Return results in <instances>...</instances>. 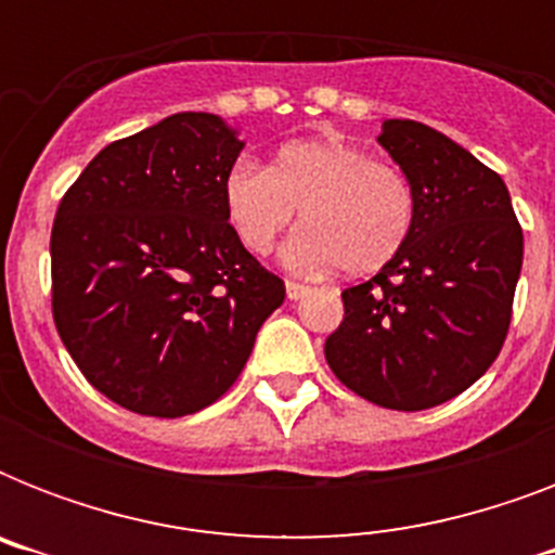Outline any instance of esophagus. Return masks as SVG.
<instances>
[{"label": "esophagus", "instance_id": "obj_1", "mask_svg": "<svg viewBox=\"0 0 555 555\" xmlns=\"http://www.w3.org/2000/svg\"><path fill=\"white\" fill-rule=\"evenodd\" d=\"M285 291H287V299H291V302H296V299H302V296L308 294V285H302V282H294V279H287Z\"/></svg>", "mask_w": 555, "mask_h": 555}]
</instances>
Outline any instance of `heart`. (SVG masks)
<instances>
[{"label": "heart", "instance_id": "b5f03b06", "mask_svg": "<svg viewBox=\"0 0 555 555\" xmlns=\"http://www.w3.org/2000/svg\"><path fill=\"white\" fill-rule=\"evenodd\" d=\"M224 218L244 250L268 256L302 209L305 227L285 244L296 270L337 268L354 276L377 273L403 250L414 230L412 181L357 143H287L268 169L235 160L221 184Z\"/></svg>", "mask_w": 555, "mask_h": 555}]
</instances>
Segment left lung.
<instances>
[{
	"mask_svg": "<svg viewBox=\"0 0 555 555\" xmlns=\"http://www.w3.org/2000/svg\"><path fill=\"white\" fill-rule=\"evenodd\" d=\"M412 181L409 242L377 276L343 291L325 339L343 386L369 403L423 412L473 386L509 331L525 235L499 172L417 120L377 138Z\"/></svg>",
	"mask_w": 555,
	"mask_h": 555,
	"instance_id": "obj_1",
	"label": "left lung"
}]
</instances>
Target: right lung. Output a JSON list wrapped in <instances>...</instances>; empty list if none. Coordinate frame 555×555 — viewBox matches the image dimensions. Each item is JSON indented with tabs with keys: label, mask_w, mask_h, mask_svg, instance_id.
Instances as JSON below:
<instances>
[{
	"label": "right lung",
	"mask_w": 555,
	"mask_h": 555,
	"mask_svg": "<svg viewBox=\"0 0 555 555\" xmlns=\"http://www.w3.org/2000/svg\"><path fill=\"white\" fill-rule=\"evenodd\" d=\"M242 146L221 117L181 112L108 143L56 207V334L129 412L184 417L216 403L285 302V282L224 218L221 184Z\"/></svg>",
	"instance_id": "obj_1"
}]
</instances>
